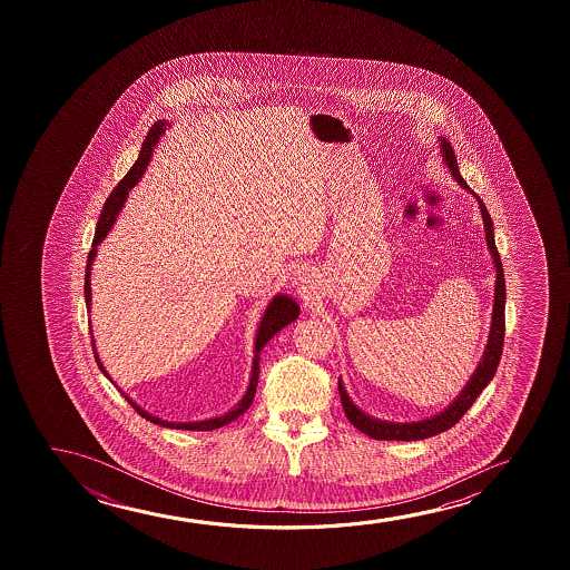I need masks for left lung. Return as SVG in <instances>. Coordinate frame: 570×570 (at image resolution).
<instances>
[{"mask_svg":"<svg viewBox=\"0 0 570 570\" xmlns=\"http://www.w3.org/2000/svg\"><path fill=\"white\" fill-rule=\"evenodd\" d=\"M440 148L444 154V161L450 171H452L455 180L460 183L461 187L469 190V185L463 180L458 169V159L453 154V148L450 146V141L440 140ZM481 214H483L484 234H487V245L491 249L492 258H494V266H497V286H494V307H492V325L491 335H489V343L484 348L483 360L479 362L475 374L471 375L465 390L461 391L458 399L453 401L452 405L448 406L445 411L426 419L421 422H409V424H397V422H383L375 421L372 416L362 413L358 406L352 403L346 391H344L343 383L338 380V393H341V403H343L344 414L346 419L370 438L374 440H403V442H411V440H424V438L436 436L444 430L452 429L461 416L468 413L469 406L475 403V399L479 397V393L489 385L494 374H497V367H499L500 356H502V346H504V302H507V282H504V271H502V261H500L499 249H497V243H494V229H492V219L489 216V210L484 206L483 200L475 196Z\"/></svg>","mask_w":570,"mask_h":570,"instance_id":"left-lung-1","label":"left lung"}]
</instances>
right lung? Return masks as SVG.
I'll return each mask as SVG.
<instances>
[{
	"instance_id": "right-lung-1",
	"label": "right lung",
	"mask_w": 570,
	"mask_h": 570,
	"mask_svg": "<svg viewBox=\"0 0 570 570\" xmlns=\"http://www.w3.org/2000/svg\"><path fill=\"white\" fill-rule=\"evenodd\" d=\"M165 122L161 120H157L156 125L149 128L148 136H146V140L141 144L140 156L136 159V164L130 167V171L126 173L125 179L118 183L117 187L112 188V193H110L109 198H107V203L102 206L101 216H99V222H97V227H95V237H94V247L89 250V255H87V266H86V304L87 307L91 305V286H89V274H91V263H94L95 253H97V245L107 237V234L110 232V227L115 226V222H117L118 212L122 210V204H125L126 196H128V190L140 180L141 175L146 171V167H148L149 159H151V154H154V148H156L157 140H159V136L164 134ZM297 315H299V307H297L296 302L288 296H274L273 302L268 304L266 307L265 315H263V320H261V325H258L257 331V341H255V358H253V374H250L249 387H247V393H245V397L242 399V403L235 406L234 411H229V413L222 414V416H216V419H208V421L203 422H167L161 421V419H157V416H151V414L146 413V411H141L140 406L134 403L132 399L125 395L122 391V395H125L126 401L130 403V405L136 409V413L144 416L146 421L154 422V424H161V426H167V429H179V430H214L219 429V426H224L227 422L235 421L239 414L245 413L247 409H249L250 403H253V399H255V391H257V382H258V352L261 348L265 346L271 338H273L281 328L289 325L292 321H296ZM91 346H94L95 351V341L94 336H91ZM95 360H97V366L101 370L102 374L107 375L110 380V375L107 374V370L102 367L101 360L97 356V352H95Z\"/></svg>"
}]
</instances>
